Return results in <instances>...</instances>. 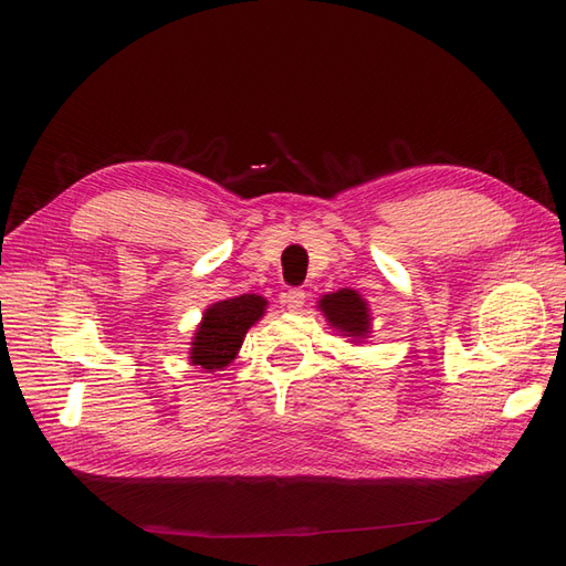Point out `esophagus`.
Here are the masks:
<instances>
[{
	"instance_id": "34e87169",
	"label": "esophagus",
	"mask_w": 566,
	"mask_h": 566,
	"mask_svg": "<svg viewBox=\"0 0 566 566\" xmlns=\"http://www.w3.org/2000/svg\"><path fill=\"white\" fill-rule=\"evenodd\" d=\"M304 302H306V293L302 287H290L287 293L283 295V304L287 306L290 312H300L302 306H304Z\"/></svg>"
}]
</instances>
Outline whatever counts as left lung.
I'll list each match as a JSON object with an SVG mask.
<instances>
[{"label": "left lung", "mask_w": 566, "mask_h": 566, "mask_svg": "<svg viewBox=\"0 0 566 566\" xmlns=\"http://www.w3.org/2000/svg\"><path fill=\"white\" fill-rule=\"evenodd\" d=\"M321 310L328 323L335 325L337 331L347 333V337H364L368 333V306L354 290L345 287L333 295H325L321 300Z\"/></svg>", "instance_id": "left-lung-1"}]
</instances>
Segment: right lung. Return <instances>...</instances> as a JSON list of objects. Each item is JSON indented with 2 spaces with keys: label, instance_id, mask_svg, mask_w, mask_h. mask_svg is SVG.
I'll return each instance as SVG.
<instances>
[{
  "label": "right lung",
  "instance_id": "right-lung-1",
  "mask_svg": "<svg viewBox=\"0 0 566 566\" xmlns=\"http://www.w3.org/2000/svg\"><path fill=\"white\" fill-rule=\"evenodd\" d=\"M264 306L266 300L260 295H241L212 304L196 331L191 364L205 370L229 366L241 349L250 325L262 318Z\"/></svg>",
  "mask_w": 566,
  "mask_h": 566
}]
</instances>
